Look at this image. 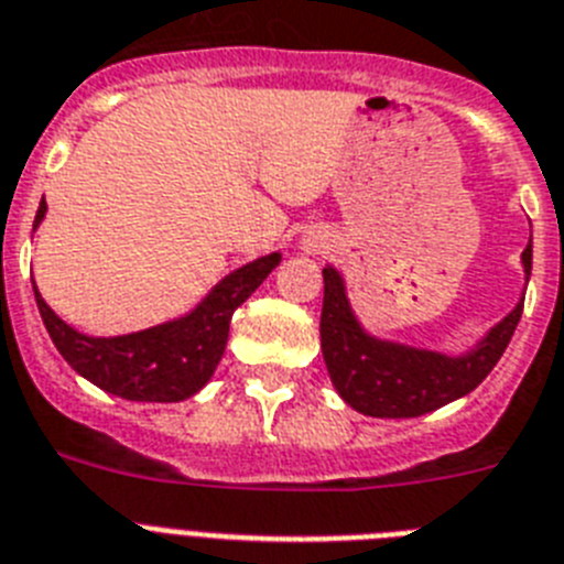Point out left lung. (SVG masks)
Returning <instances> with one entry per match:
<instances>
[{
  "mask_svg": "<svg viewBox=\"0 0 564 564\" xmlns=\"http://www.w3.org/2000/svg\"><path fill=\"white\" fill-rule=\"evenodd\" d=\"M533 246L522 252L524 274L531 278ZM524 297L508 318L485 335L465 355H442L372 338L355 318L344 278L324 269V310H321V349L335 390L352 410L372 419H415L433 413L473 392L499 364L513 329L522 318Z\"/></svg>",
  "mask_w": 564,
  "mask_h": 564,
  "instance_id": "1",
  "label": "left lung"
}]
</instances>
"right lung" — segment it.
<instances>
[{"label":"right lung","instance_id":"1","mask_svg":"<svg viewBox=\"0 0 564 564\" xmlns=\"http://www.w3.org/2000/svg\"><path fill=\"white\" fill-rule=\"evenodd\" d=\"M45 209L48 206L42 200L33 229L45 217ZM278 263H281L278 252L252 260L226 274L203 297V304L183 318L117 338H91L77 333L42 301L36 286L33 295L54 347L79 376L120 399L169 404V401L192 399L194 392L206 387L224 358L231 315L267 281V274Z\"/></svg>","mask_w":564,"mask_h":564}]
</instances>
